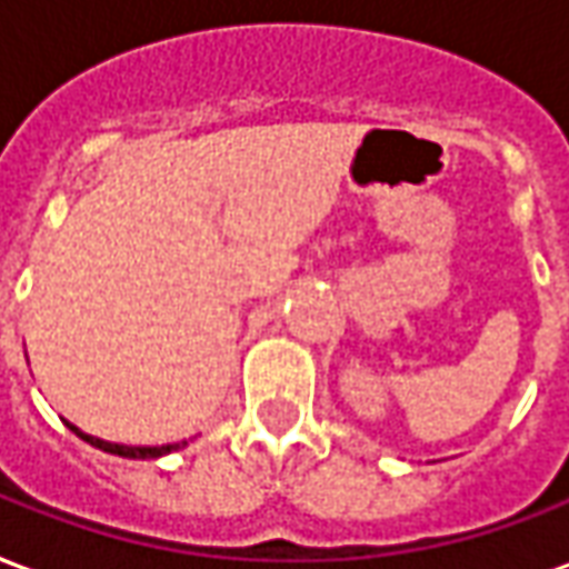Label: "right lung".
I'll return each mask as SVG.
<instances>
[{
	"instance_id": "add662e5",
	"label": "right lung",
	"mask_w": 569,
	"mask_h": 569,
	"mask_svg": "<svg viewBox=\"0 0 569 569\" xmlns=\"http://www.w3.org/2000/svg\"><path fill=\"white\" fill-rule=\"evenodd\" d=\"M68 427L80 437V440H86L89 446H96V449H101V452H111V456H120V458H160V456H170V452H176V449H182V446H188L186 440L182 442H167V446H123V442H108V440H98V437H92V433H82L80 427L70 425Z\"/></svg>"
}]
</instances>
